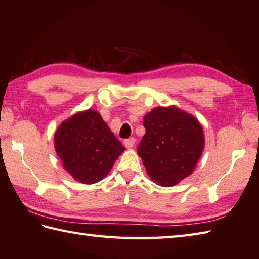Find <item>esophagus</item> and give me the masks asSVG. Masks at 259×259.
<instances>
[{"instance_id": "1", "label": "esophagus", "mask_w": 259, "mask_h": 259, "mask_svg": "<svg viewBox=\"0 0 259 259\" xmlns=\"http://www.w3.org/2000/svg\"><path fill=\"white\" fill-rule=\"evenodd\" d=\"M135 142H136L135 138H129V139H125L123 144H124L126 148H131V147H134V146H135Z\"/></svg>"}]
</instances>
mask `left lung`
<instances>
[{
    "instance_id": "left-lung-1",
    "label": "left lung",
    "mask_w": 259,
    "mask_h": 259,
    "mask_svg": "<svg viewBox=\"0 0 259 259\" xmlns=\"http://www.w3.org/2000/svg\"><path fill=\"white\" fill-rule=\"evenodd\" d=\"M146 134L137 152L148 177L173 187L194 172L205 147L203 126L179 107H155L144 116Z\"/></svg>"
}]
</instances>
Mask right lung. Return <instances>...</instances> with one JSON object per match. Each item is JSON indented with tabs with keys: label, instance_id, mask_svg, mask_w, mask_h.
Wrapping results in <instances>:
<instances>
[{
	"label": "right lung",
	"instance_id": "add662e5",
	"mask_svg": "<svg viewBox=\"0 0 259 259\" xmlns=\"http://www.w3.org/2000/svg\"><path fill=\"white\" fill-rule=\"evenodd\" d=\"M55 152L74 180L92 185L104 179L124 147L95 110L77 112L54 134Z\"/></svg>",
	"mask_w": 259,
	"mask_h": 259
}]
</instances>
